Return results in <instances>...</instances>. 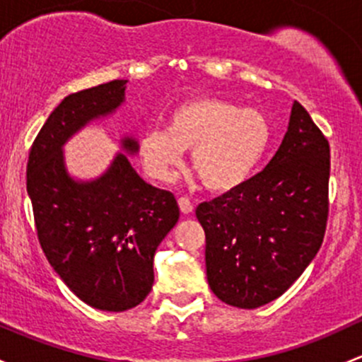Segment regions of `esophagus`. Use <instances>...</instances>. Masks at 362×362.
<instances>
[{"instance_id": "obj_1", "label": "esophagus", "mask_w": 362, "mask_h": 362, "mask_svg": "<svg viewBox=\"0 0 362 362\" xmlns=\"http://www.w3.org/2000/svg\"><path fill=\"white\" fill-rule=\"evenodd\" d=\"M178 206H180V211L184 213V215H189V213H192L194 210V204L189 197H178Z\"/></svg>"}]
</instances>
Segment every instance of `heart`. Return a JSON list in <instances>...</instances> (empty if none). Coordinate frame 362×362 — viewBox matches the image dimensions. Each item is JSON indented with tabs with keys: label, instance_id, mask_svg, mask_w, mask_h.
Wrapping results in <instances>:
<instances>
[{
	"label": "heart",
	"instance_id": "obj_1",
	"mask_svg": "<svg viewBox=\"0 0 362 362\" xmlns=\"http://www.w3.org/2000/svg\"><path fill=\"white\" fill-rule=\"evenodd\" d=\"M272 142L269 117L215 97H196L170 112L166 128L140 136L139 154L152 178L168 182L192 149V170L211 192H229L253 177Z\"/></svg>",
	"mask_w": 362,
	"mask_h": 362
}]
</instances>
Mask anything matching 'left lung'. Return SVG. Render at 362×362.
I'll list each match as a JSON object with an SVG mask.
<instances>
[{"label":"left lung","instance_id":"8db88e82","mask_svg":"<svg viewBox=\"0 0 362 362\" xmlns=\"http://www.w3.org/2000/svg\"><path fill=\"white\" fill-rule=\"evenodd\" d=\"M329 144L295 102L274 158L241 187L201 203L206 276L227 305L257 309L283 295L322 245Z\"/></svg>","mask_w":362,"mask_h":362}]
</instances>
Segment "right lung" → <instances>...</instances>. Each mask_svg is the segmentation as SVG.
Wrapping results in <instances>:
<instances>
[{
	"mask_svg": "<svg viewBox=\"0 0 362 362\" xmlns=\"http://www.w3.org/2000/svg\"><path fill=\"white\" fill-rule=\"evenodd\" d=\"M127 83L114 79L64 98L28 159V194L45 257L79 300L109 312L133 309L149 295L154 253L180 216L173 194L142 180L121 152L95 180L67 173L64 144L116 111ZM121 144L128 154L139 151L130 136Z\"/></svg>",
	"mask_w": 362,
	"mask_h": 362,
	"instance_id": "obj_1",
	"label": "right lung"
}]
</instances>
